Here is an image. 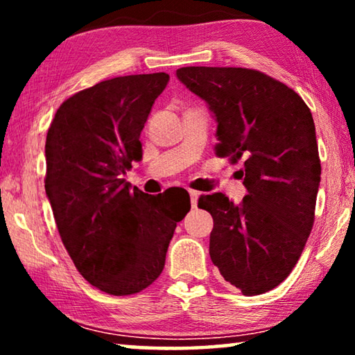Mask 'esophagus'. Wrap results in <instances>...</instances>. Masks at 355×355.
<instances>
[{
  "instance_id": "esophagus-1",
  "label": "esophagus",
  "mask_w": 355,
  "mask_h": 355,
  "mask_svg": "<svg viewBox=\"0 0 355 355\" xmlns=\"http://www.w3.org/2000/svg\"><path fill=\"white\" fill-rule=\"evenodd\" d=\"M189 197H191V207L197 208V200H199V192L197 191H189Z\"/></svg>"
}]
</instances>
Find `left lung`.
Instances as JSON below:
<instances>
[{"instance_id": "8db88e82", "label": "left lung", "mask_w": 355, "mask_h": 355, "mask_svg": "<svg viewBox=\"0 0 355 355\" xmlns=\"http://www.w3.org/2000/svg\"><path fill=\"white\" fill-rule=\"evenodd\" d=\"M177 78L207 101L216 155L244 159L239 205L222 192L199 199L214 220L209 257L245 296L266 293L290 275L313 227L321 182L313 117L293 89L258 70L182 67Z\"/></svg>"}]
</instances>
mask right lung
<instances>
[{
	"instance_id": "obj_1",
	"label": "right lung",
	"mask_w": 355,
	"mask_h": 355,
	"mask_svg": "<svg viewBox=\"0 0 355 355\" xmlns=\"http://www.w3.org/2000/svg\"><path fill=\"white\" fill-rule=\"evenodd\" d=\"M167 83L164 71L101 81L65 100L46 133L45 192L59 235L83 277L114 296L159 277L191 209L123 180L142 159L141 131Z\"/></svg>"
}]
</instances>
